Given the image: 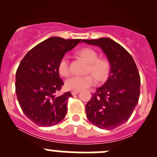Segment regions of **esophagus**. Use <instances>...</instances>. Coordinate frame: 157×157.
I'll return each mask as SVG.
<instances>
[{
    "label": "esophagus",
    "instance_id": "1",
    "mask_svg": "<svg viewBox=\"0 0 157 157\" xmlns=\"http://www.w3.org/2000/svg\"><path fill=\"white\" fill-rule=\"evenodd\" d=\"M79 93V91H76V90H74V91H71V94L72 95H75V94H78Z\"/></svg>",
    "mask_w": 157,
    "mask_h": 157
}]
</instances>
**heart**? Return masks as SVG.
Returning a JSON list of instances; mask_svg holds the SVG:
<instances>
[{
    "instance_id": "heart-1",
    "label": "heart",
    "mask_w": 157,
    "mask_h": 157,
    "mask_svg": "<svg viewBox=\"0 0 157 157\" xmlns=\"http://www.w3.org/2000/svg\"><path fill=\"white\" fill-rule=\"evenodd\" d=\"M78 56L85 59L89 63L85 76H74L67 79L65 86L68 90L81 91L92 86L95 84L96 79L98 82H104L108 78L110 73L111 64L106 58H99L98 52L91 48H83L78 52ZM58 71L63 77L70 75V66L67 56H63L58 63Z\"/></svg>"
}]
</instances>
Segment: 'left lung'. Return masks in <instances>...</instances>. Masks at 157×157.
<instances>
[{"label": "left lung", "mask_w": 157, "mask_h": 157, "mask_svg": "<svg viewBox=\"0 0 157 157\" xmlns=\"http://www.w3.org/2000/svg\"><path fill=\"white\" fill-rule=\"evenodd\" d=\"M101 47L111 63L110 75L86 105L87 119L96 127L113 130L130 119L140 96L139 72L130 53L111 38L82 40Z\"/></svg>", "instance_id": "obj_1"}]
</instances>
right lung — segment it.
<instances>
[{"label": "right lung", "mask_w": 157, "mask_h": 157, "mask_svg": "<svg viewBox=\"0 0 157 157\" xmlns=\"http://www.w3.org/2000/svg\"><path fill=\"white\" fill-rule=\"evenodd\" d=\"M82 39L52 37L30 49L19 63L16 75V92L26 116L41 127H52L64 119L70 92L55 95L61 90L58 63L65 52Z\"/></svg>", "instance_id": "add662e5"}]
</instances>
